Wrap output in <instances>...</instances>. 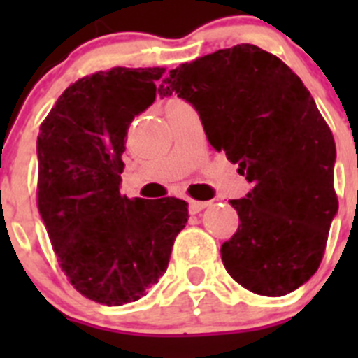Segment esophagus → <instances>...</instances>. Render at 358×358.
<instances>
[{
	"mask_svg": "<svg viewBox=\"0 0 358 358\" xmlns=\"http://www.w3.org/2000/svg\"><path fill=\"white\" fill-rule=\"evenodd\" d=\"M210 206V202H199V201H189V213H199V211H202L204 208Z\"/></svg>",
	"mask_w": 358,
	"mask_h": 358,
	"instance_id": "34e87169",
	"label": "esophagus"
}]
</instances>
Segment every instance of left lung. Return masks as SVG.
Segmentation results:
<instances>
[{
	"label": "left lung",
	"mask_w": 358,
	"mask_h": 358,
	"mask_svg": "<svg viewBox=\"0 0 358 358\" xmlns=\"http://www.w3.org/2000/svg\"><path fill=\"white\" fill-rule=\"evenodd\" d=\"M159 94L195 107L206 138L252 185L233 199L240 226L222 243L229 276L260 296H285L314 276L339 210L335 141L301 78L255 44L170 69Z\"/></svg>",
	"instance_id": "obj_1"
}]
</instances>
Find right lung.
I'll return each mask as SVG.
<instances>
[{
	"instance_id": "add662e5",
	"label": "right lung",
	"mask_w": 358,
	"mask_h": 358,
	"mask_svg": "<svg viewBox=\"0 0 358 358\" xmlns=\"http://www.w3.org/2000/svg\"><path fill=\"white\" fill-rule=\"evenodd\" d=\"M164 68H113L71 84L41 123L37 206L62 271L107 306L138 301L169 267L188 202L120 194L125 136Z\"/></svg>"
}]
</instances>
